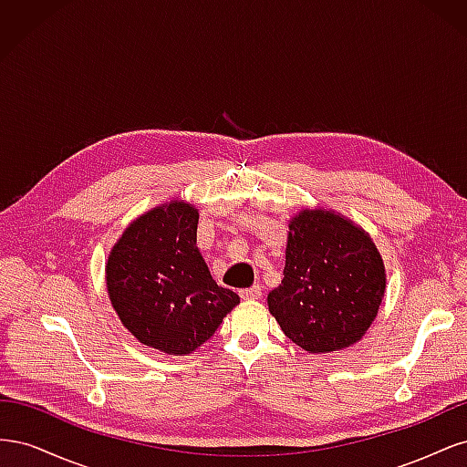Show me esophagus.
<instances>
[{"label": "esophagus", "instance_id": "esophagus-1", "mask_svg": "<svg viewBox=\"0 0 467 467\" xmlns=\"http://www.w3.org/2000/svg\"><path fill=\"white\" fill-rule=\"evenodd\" d=\"M261 294H263V288H261L259 285L251 286V288H244V290H239V296H242L244 300H259V298H261Z\"/></svg>", "mask_w": 467, "mask_h": 467}]
</instances>
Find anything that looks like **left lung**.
Wrapping results in <instances>:
<instances>
[{
	"mask_svg": "<svg viewBox=\"0 0 467 467\" xmlns=\"http://www.w3.org/2000/svg\"><path fill=\"white\" fill-rule=\"evenodd\" d=\"M384 290L372 239L333 212L304 210L290 222L285 278L268 294V309L292 343L331 352L362 338Z\"/></svg>",
	"mask_w": 467,
	"mask_h": 467,
	"instance_id": "left-lung-1",
	"label": "left lung"
}]
</instances>
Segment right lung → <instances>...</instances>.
Segmentation results:
<instances>
[{
	"label": "right lung",
	"mask_w": 467,
	"mask_h": 467,
	"mask_svg": "<svg viewBox=\"0 0 467 467\" xmlns=\"http://www.w3.org/2000/svg\"><path fill=\"white\" fill-rule=\"evenodd\" d=\"M199 212L171 202L132 222L107 263V288L124 327L167 355H189L239 304L196 249Z\"/></svg>",
	"instance_id": "1"
}]
</instances>
